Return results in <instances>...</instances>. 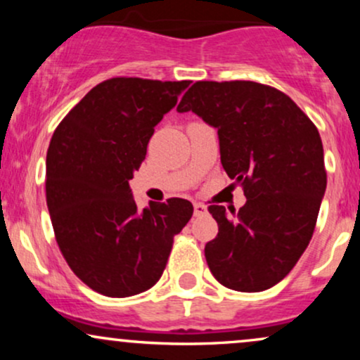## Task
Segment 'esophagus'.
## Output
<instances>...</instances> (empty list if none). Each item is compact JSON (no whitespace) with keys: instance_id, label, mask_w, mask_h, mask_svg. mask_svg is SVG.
I'll use <instances>...</instances> for the list:
<instances>
[{"instance_id":"esophagus-1","label":"esophagus","mask_w":360,"mask_h":360,"mask_svg":"<svg viewBox=\"0 0 360 360\" xmlns=\"http://www.w3.org/2000/svg\"><path fill=\"white\" fill-rule=\"evenodd\" d=\"M206 212H208V208H206L205 205L194 203V217H201V214H205Z\"/></svg>"}]
</instances>
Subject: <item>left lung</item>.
I'll return each mask as SVG.
<instances>
[{
    "mask_svg": "<svg viewBox=\"0 0 360 360\" xmlns=\"http://www.w3.org/2000/svg\"><path fill=\"white\" fill-rule=\"evenodd\" d=\"M177 111H193L217 128L221 166L247 198L237 214L208 208L218 223L205 247L210 271L235 291L272 288L307 250L323 200L316 127L291 98L254 81L194 82Z\"/></svg>",
    "mask_w": 360,
    "mask_h": 360,
    "instance_id": "obj_1",
    "label": "left lung"
}]
</instances>
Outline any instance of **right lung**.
Wrapping results in <instances>:
<instances>
[{
  "label": "right lung",
  "instance_id": "1",
  "mask_svg": "<svg viewBox=\"0 0 360 360\" xmlns=\"http://www.w3.org/2000/svg\"><path fill=\"white\" fill-rule=\"evenodd\" d=\"M189 81L113 77L93 88L53 131L47 150V208L74 274L110 298L160 279L172 240L193 217L188 200L137 208L128 181L154 128Z\"/></svg>",
  "mask_w": 360,
  "mask_h": 360
}]
</instances>
